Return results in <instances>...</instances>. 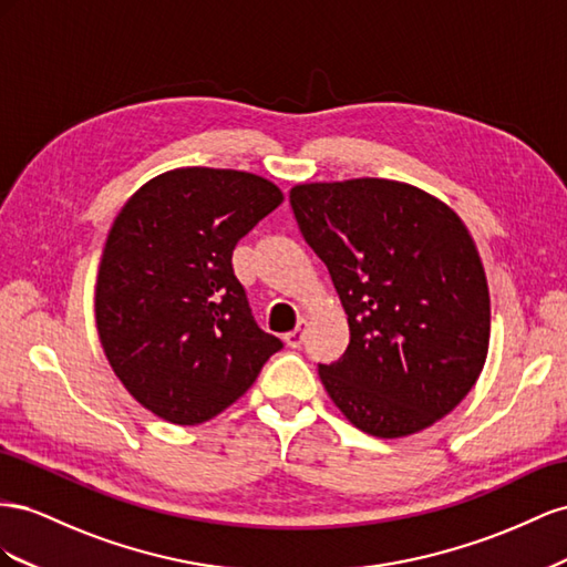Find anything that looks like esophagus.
Wrapping results in <instances>:
<instances>
[{"label": "esophagus", "mask_w": 567, "mask_h": 567, "mask_svg": "<svg viewBox=\"0 0 567 567\" xmlns=\"http://www.w3.org/2000/svg\"><path fill=\"white\" fill-rule=\"evenodd\" d=\"M306 328H309V322H306L303 318L297 322V328L292 332L285 334V342L289 349H299L301 342H303V334H306Z\"/></svg>", "instance_id": "obj_1"}]
</instances>
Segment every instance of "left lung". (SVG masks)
<instances>
[{
    "mask_svg": "<svg viewBox=\"0 0 567 567\" xmlns=\"http://www.w3.org/2000/svg\"><path fill=\"white\" fill-rule=\"evenodd\" d=\"M289 204L349 320L342 359L318 365L334 406L382 440L454 411L487 361L492 328L487 275L463 220L382 177L295 185Z\"/></svg>",
    "mask_w": 567,
    "mask_h": 567,
    "instance_id": "left-lung-1",
    "label": "left lung"
}]
</instances>
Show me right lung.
I'll return each instance as SVG.
<instances>
[{
    "label": "right lung",
    "mask_w": 567,
    "mask_h": 567,
    "mask_svg": "<svg viewBox=\"0 0 567 567\" xmlns=\"http://www.w3.org/2000/svg\"><path fill=\"white\" fill-rule=\"evenodd\" d=\"M278 185L230 168H175L113 220L94 318L113 373L154 415L199 425L245 394L282 349L251 316L233 251L282 204Z\"/></svg>",
    "instance_id": "add662e5"
}]
</instances>
